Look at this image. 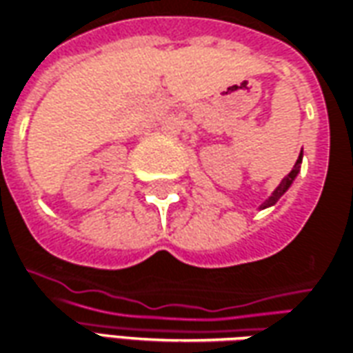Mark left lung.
Returning a JSON list of instances; mask_svg holds the SVG:
<instances>
[{
	"label": "left lung",
	"instance_id": "1",
	"mask_svg": "<svg viewBox=\"0 0 353 353\" xmlns=\"http://www.w3.org/2000/svg\"><path fill=\"white\" fill-rule=\"evenodd\" d=\"M301 160H303V156H299V160H297V164H295V168H293V170H291V172H289V174L283 177V181L279 183V188L275 189L274 195H272L270 199L265 201L263 205H261V209H265V207H272V205H275V203H277V199H279V197H281V195L285 193L287 189L291 188L293 179H295V177H297V174H299V168H301Z\"/></svg>",
	"mask_w": 353,
	"mask_h": 353
}]
</instances>
